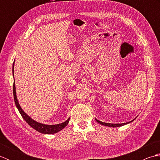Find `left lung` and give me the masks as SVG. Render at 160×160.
I'll return each mask as SVG.
<instances>
[{
    "label": "left lung",
    "instance_id": "left-lung-1",
    "mask_svg": "<svg viewBox=\"0 0 160 160\" xmlns=\"http://www.w3.org/2000/svg\"><path fill=\"white\" fill-rule=\"evenodd\" d=\"M134 119V120H135ZM134 120H132V121L129 122H127V123H122V124H111V123H106V122H101V121H99L98 120H97V119H96V120L97 121V122H98V123L102 124V125H104V126H107V127H122V126H124L125 124H128L130 123V122H132Z\"/></svg>",
    "mask_w": 160,
    "mask_h": 160
}]
</instances>
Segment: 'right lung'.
Returning a JSON list of instances; mask_svg holds the SVG:
<instances>
[{
  "label": "right lung",
  "instance_id": "obj_1",
  "mask_svg": "<svg viewBox=\"0 0 160 160\" xmlns=\"http://www.w3.org/2000/svg\"><path fill=\"white\" fill-rule=\"evenodd\" d=\"M13 67H14V62H13V68H12V72L13 75ZM13 98H14V102L16 104V106L18 108L20 115H22V118L25 120L29 124V126L34 128L35 130L37 131H38L40 132H42V133L44 134H53V133H56V132H58L62 130L69 123V121L70 120V118L68 119V120L65 122H62L61 124H54V125H47V124H44L39 123V122H37L35 120H33V119H32L29 116H28L25 112L23 111V110L20 107V104L18 102V100H17V97H16V87H15V83L13 82Z\"/></svg>",
  "mask_w": 160,
  "mask_h": 160
}]
</instances>
